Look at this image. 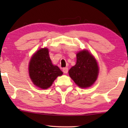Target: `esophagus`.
Returning <instances> with one entry per match:
<instances>
[{"label": "esophagus", "mask_w": 128, "mask_h": 128, "mask_svg": "<svg viewBox=\"0 0 128 128\" xmlns=\"http://www.w3.org/2000/svg\"><path fill=\"white\" fill-rule=\"evenodd\" d=\"M62 71L64 73H67V72H68V68L67 67H64L62 69Z\"/></svg>", "instance_id": "34e87169"}]
</instances>
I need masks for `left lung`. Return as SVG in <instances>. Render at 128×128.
Masks as SVG:
<instances>
[{"label":"left lung","mask_w":128,"mask_h":128,"mask_svg":"<svg viewBox=\"0 0 128 128\" xmlns=\"http://www.w3.org/2000/svg\"><path fill=\"white\" fill-rule=\"evenodd\" d=\"M98 63L87 50H82L76 55V63L69 70L70 78L81 88L92 86L98 75Z\"/></svg>","instance_id":"1"}]
</instances>
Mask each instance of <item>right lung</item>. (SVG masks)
Returning a JSON list of instances; mask_svg holds the SVG:
<instances>
[{
    "label": "right lung",
    "instance_id": "1",
    "mask_svg": "<svg viewBox=\"0 0 128 128\" xmlns=\"http://www.w3.org/2000/svg\"><path fill=\"white\" fill-rule=\"evenodd\" d=\"M29 72L32 82L42 89L50 87L55 79L62 74L59 67L52 64L47 48L40 49L33 55Z\"/></svg>",
    "mask_w": 128,
    "mask_h": 128
}]
</instances>
